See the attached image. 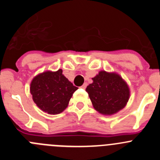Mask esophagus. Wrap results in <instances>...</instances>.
Segmentation results:
<instances>
[{"mask_svg":"<svg viewBox=\"0 0 160 160\" xmlns=\"http://www.w3.org/2000/svg\"><path fill=\"white\" fill-rule=\"evenodd\" d=\"M87 83H84V84H83L82 86V88L86 89V87H87Z\"/></svg>","mask_w":160,"mask_h":160,"instance_id":"1","label":"esophagus"}]
</instances>
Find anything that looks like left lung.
I'll list each match as a JSON object with an SVG mask.
<instances>
[{
  "mask_svg": "<svg viewBox=\"0 0 160 160\" xmlns=\"http://www.w3.org/2000/svg\"><path fill=\"white\" fill-rule=\"evenodd\" d=\"M92 80L86 91L98 112L112 115L126 107L131 92L127 82L118 73L101 70Z\"/></svg>",
  "mask_w": 160,
  "mask_h": 160,
  "instance_id": "obj_1",
  "label": "left lung"
}]
</instances>
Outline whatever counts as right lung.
<instances>
[{
  "mask_svg": "<svg viewBox=\"0 0 160 160\" xmlns=\"http://www.w3.org/2000/svg\"><path fill=\"white\" fill-rule=\"evenodd\" d=\"M77 90L78 87L65 77L62 69L38 73L32 78L29 87L36 105L49 114H60L66 110Z\"/></svg>",
  "mask_w": 160,
  "mask_h": 160,
  "instance_id": "add662e5",
  "label": "right lung"
}]
</instances>
